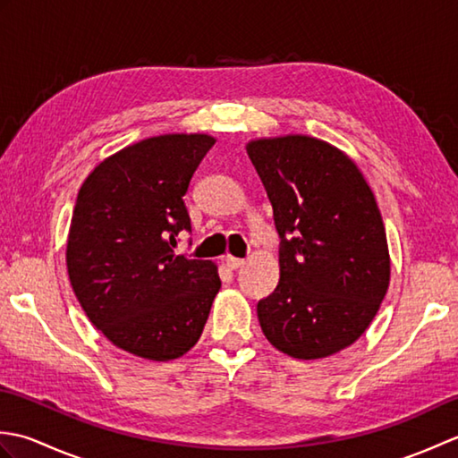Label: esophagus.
Wrapping results in <instances>:
<instances>
[{
  "instance_id": "obj_1",
  "label": "esophagus",
  "mask_w": 458,
  "mask_h": 458,
  "mask_svg": "<svg viewBox=\"0 0 458 458\" xmlns=\"http://www.w3.org/2000/svg\"><path fill=\"white\" fill-rule=\"evenodd\" d=\"M246 261L242 259V258H234V256H226V266L230 267V269H238V267H242L244 266Z\"/></svg>"
}]
</instances>
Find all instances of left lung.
<instances>
[{
	"label": "left lung",
	"mask_w": 458,
	"mask_h": 458,
	"mask_svg": "<svg viewBox=\"0 0 458 458\" xmlns=\"http://www.w3.org/2000/svg\"><path fill=\"white\" fill-rule=\"evenodd\" d=\"M246 149L279 234V284L258 303L261 330L299 360L335 354L362 336L390 285L374 192L327 141L287 135Z\"/></svg>",
	"instance_id": "1"
}]
</instances>
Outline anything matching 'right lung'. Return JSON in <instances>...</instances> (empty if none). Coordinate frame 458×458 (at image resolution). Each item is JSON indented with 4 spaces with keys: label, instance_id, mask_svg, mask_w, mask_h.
I'll list each match as a JSON object with an SVG mask.
<instances>
[{
    "label": "right lung",
    "instance_id": "add662e5",
    "mask_svg": "<svg viewBox=\"0 0 458 458\" xmlns=\"http://www.w3.org/2000/svg\"><path fill=\"white\" fill-rule=\"evenodd\" d=\"M212 145L204 133L143 140L104 159L79 191L68 277L90 323L125 352L179 358L207 325L220 289L216 266L174 248L191 232L182 197Z\"/></svg>",
    "mask_w": 458,
    "mask_h": 458
}]
</instances>
